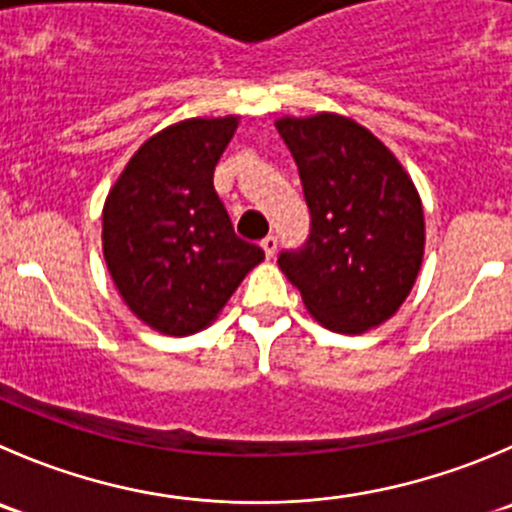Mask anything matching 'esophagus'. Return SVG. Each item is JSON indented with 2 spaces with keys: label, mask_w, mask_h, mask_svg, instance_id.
<instances>
[{
  "label": "esophagus",
  "mask_w": 512,
  "mask_h": 512,
  "mask_svg": "<svg viewBox=\"0 0 512 512\" xmlns=\"http://www.w3.org/2000/svg\"><path fill=\"white\" fill-rule=\"evenodd\" d=\"M260 245H262V250H265L267 257H275V252H277V237L275 235H267Z\"/></svg>",
  "instance_id": "obj_1"
}]
</instances>
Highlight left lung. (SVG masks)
Returning a JSON list of instances; mask_svg holds the SVG:
<instances>
[{
    "label": "left lung",
    "mask_w": 512,
    "mask_h": 512,
    "mask_svg": "<svg viewBox=\"0 0 512 512\" xmlns=\"http://www.w3.org/2000/svg\"><path fill=\"white\" fill-rule=\"evenodd\" d=\"M300 172L310 235L277 265L327 330L365 332L395 315L423 265V205L400 162L352 119L275 124Z\"/></svg>",
    "instance_id": "left-lung-1"
}]
</instances>
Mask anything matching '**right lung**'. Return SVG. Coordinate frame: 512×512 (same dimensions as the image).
Returning a JSON list of instances; mask_svg holds the SVG:
<instances>
[{
    "label": "right lung",
    "instance_id": "add662e5",
    "mask_svg": "<svg viewBox=\"0 0 512 512\" xmlns=\"http://www.w3.org/2000/svg\"><path fill=\"white\" fill-rule=\"evenodd\" d=\"M237 117L185 119L147 140L104 205V260L130 310L165 335H192L265 260L235 235L215 165Z\"/></svg>",
    "mask_w": 512,
    "mask_h": 512
}]
</instances>
